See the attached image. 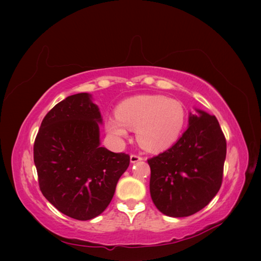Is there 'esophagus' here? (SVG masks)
Returning a JSON list of instances; mask_svg holds the SVG:
<instances>
[{"instance_id":"34e87169","label":"esophagus","mask_w":261,"mask_h":261,"mask_svg":"<svg viewBox=\"0 0 261 261\" xmlns=\"http://www.w3.org/2000/svg\"><path fill=\"white\" fill-rule=\"evenodd\" d=\"M140 160H143V158L140 157V156H138V154H131V156H130V162H131V164L138 163V162H140Z\"/></svg>"}]
</instances>
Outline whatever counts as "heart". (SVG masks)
<instances>
[{
  "instance_id": "obj_1",
  "label": "heart",
  "mask_w": 261,
  "mask_h": 261,
  "mask_svg": "<svg viewBox=\"0 0 261 261\" xmlns=\"http://www.w3.org/2000/svg\"><path fill=\"white\" fill-rule=\"evenodd\" d=\"M187 112L181 102L159 94L126 98L116 108V116L105 122V129L115 141L129 137L136 129L137 139L148 151L171 147L184 132Z\"/></svg>"
}]
</instances>
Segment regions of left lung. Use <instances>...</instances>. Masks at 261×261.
<instances>
[{
	"label": "left lung",
	"mask_w": 261,
	"mask_h": 261,
	"mask_svg": "<svg viewBox=\"0 0 261 261\" xmlns=\"http://www.w3.org/2000/svg\"><path fill=\"white\" fill-rule=\"evenodd\" d=\"M175 145L148 159L150 195L163 214L184 218L201 211L218 194L226 141L214 115L195 109Z\"/></svg>",
	"instance_id": "8db88e82"
}]
</instances>
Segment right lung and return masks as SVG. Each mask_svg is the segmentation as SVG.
I'll return each mask as SVG.
<instances>
[{"mask_svg": "<svg viewBox=\"0 0 261 261\" xmlns=\"http://www.w3.org/2000/svg\"><path fill=\"white\" fill-rule=\"evenodd\" d=\"M102 115L88 93L66 97L43 118L33 146L40 191L65 215L86 221L108 207L130 157L101 147Z\"/></svg>", "mask_w": 261, "mask_h": 261, "instance_id": "obj_1", "label": "right lung"}]
</instances>
